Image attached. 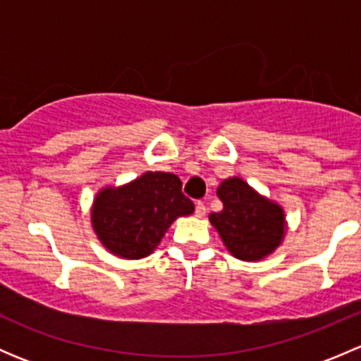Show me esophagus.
I'll return each instance as SVG.
<instances>
[{
  "label": "esophagus",
  "instance_id": "1",
  "mask_svg": "<svg viewBox=\"0 0 361 361\" xmlns=\"http://www.w3.org/2000/svg\"><path fill=\"white\" fill-rule=\"evenodd\" d=\"M195 214H197L199 218H202L204 214H206V206H204V202L201 201L195 202Z\"/></svg>",
  "mask_w": 361,
  "mask_h": 361
}]
</instances>
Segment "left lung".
<instances>
[{
    "instance_id": "left-lung-1",
    "label": "left lung",
    "mask_w": 361,
    "mask_h": 361,
    "mask_svg": "<svg viewBox=\"0 0 361 361\" xmlns=\"http://www.w3.org/2000/svg\"><path fill=\"white\" fill-rule=\"evenodd\" d=\"M216 195L224 209L209 221L225 246L241 260H260L272 253L285 234V213L278 204L258 195L241 178L221 181Z\"/></svg>"
}]
</instances>
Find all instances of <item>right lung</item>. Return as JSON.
<instances>
[{"label":"right lung","mask_w":361,"mask_h":361,"mask_svg":"<svg viewBox=\"0 0 361 361\" xmlns=\"http://www.w3.org/2000/svg\"><path fill=\"white\" fill-rule=\"evenodd\" d=\"M194 211V202L181 192V180L171 173H145L120 188L97 194L92 225L111 253L143 258L159 245L178 216Z\"/></svg>","instance_id":"add662e5"}]
</instances>
